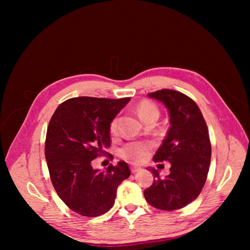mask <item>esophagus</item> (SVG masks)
Listing matches in <instances>:
<instances>
[{"mask_svg":"<svg viewBox=\"0 0 250 250\" xmlns=\"http://www.w3.org/2000/svg\"><path fill=\"white\" fill-rule=\"evenodd\" d=\"M141 170H142L141 167H138V166H131V167H130L131 173H137V172H139Z\"/></svg>","mask_w":250,"mask_h":250,"instance_id":"obj_1","label":"esophagus"}]
</instances>
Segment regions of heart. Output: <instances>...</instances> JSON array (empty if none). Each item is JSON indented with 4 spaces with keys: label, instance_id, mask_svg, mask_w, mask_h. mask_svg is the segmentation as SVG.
<instances>
[{
    "label": "heart",
    "instance_id": "obj_1",
    "mask_svg": "<svg viewBox=\"0 0 250 250\" xmlns=\"http://www.w3.org/2000/svg\"><path fill=\"white\" fill-rule=\"evenodd\" d=\"M138 112L140 118L147 122L150 119H156L160 116V109L153 102L150 101H142L138 105ZM118 119H113L109 125V130L111 134H116L118 132ZM150 150V145L147 143L142 142H128L121 147L118 151L119 155L123 160L130 163H141L147 157Z\"/></svg>",
    "mask_w": 250,
    "mask_h": 250
}]
</instances>
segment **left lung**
Returning a JSON list of instances; mask_svg holds the SVG:
<instances>
[{
	"instance_id": "obj_1",
	"label": "left lung",
	"mask_w": 250,
	"mask_h": 250,
	"mask_svg": "<svg viewBox=\"0 0 250 250\" xmlns=\"http://www.w3.org/2000/svg\"><path fill=\"white\" fill-rule=\"evenodd\" d=\"M148 96L169 110L171 126L153 161H167L171 168L165 178L149 169L155 179L144 196L158 209H179L197 198L206 184L211 155L208 126L197 104L187 95L166 88Z\"/></svg>"
}]
</instances>
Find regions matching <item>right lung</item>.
Masks as SVG:
<instances>
[{
    "label": "right lung",
    "instance_id": "1",
    "mask_svg": "<svg viewBox=\"0 0 250 250\" xmlns=\"http://www.w3.org/2000/svg\"><path fill=\"white\" fill-rule=\"evenodd\" d=\"M130 98L78 97L62 102L50 120L44 156L52 185L59 198L75 213L98 217L113 207L120 184L130 176L125 162L93 168V161L107 152L111 121ZM111 157L112 155H108Z\"/></svg>",
    "mask_w": 250,
    "mask_h": 250
}]
</instances>
